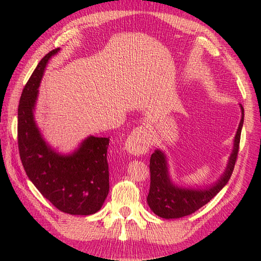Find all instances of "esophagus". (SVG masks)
<instances>
[{"label":"esophagus","instance_id":"1","mask_svg":"<svg viewBox=\"0 0 261 261\" xmlns=\"http://www.w3.org/2000/svg\"><path fill=\"white\" fill-rule=\"evenodd\" d=\"M125 149L132 155H143L150 147V130L145 125L137 126L125 140Z\"/></svg>","mask_w":261,"mask_h":261}]
</instances>
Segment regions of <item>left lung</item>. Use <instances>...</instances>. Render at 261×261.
Returning a JSON list of instances; mask_svg holds the SVG:
<instances>
[{"mask_svg":"<svg viewBox=\"0 0 261 261\" xmlns=\"http://www.w3.org/2000/svg\"><path fill=\"white\" fill-rule=\"evenodd\" d=\"M241 110H242V118L236 132L234 149L229 158L228 165L220 180H218V182L211 188L197 191V189H184L173 186L169 179L167 160L164 154L161 150H155V153L151 154L149 161L150 186L147 202L155 215L165 219L192 215L206 203H209L228 182L233 173L240 149L241 131H242L244 121V110L242 106H241Z\"/></svg>","mask_w":261,"mask_h":261,"instance_id":"left-lung-1","label":"left lung"}]
</instances>
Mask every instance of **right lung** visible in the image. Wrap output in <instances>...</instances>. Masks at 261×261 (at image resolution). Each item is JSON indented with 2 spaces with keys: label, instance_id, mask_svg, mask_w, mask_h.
Returning <instances> with one entry per match:
<instances>
[{
  "label": "right lung",
  "instance_id": "1",
  "mask_svg": "<svg viewBox=\"0 0 261 261\" xmlns=\"http://www.w3.org/2000/svg\"><path fill=\"white\" fill-rule=\"evenodd\" d=\"M59 48L41 59L18 106V148L26 174L52 205L68 215L96 213L110 192L108 138L89 137L72 155L57 154L42 139L33 116L44 68Z\"/></svg>",
  "mask_w": 261,
  "mask_h": 261
}]
</instances>
